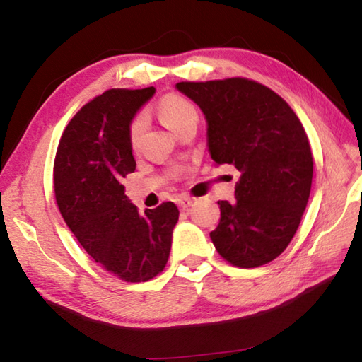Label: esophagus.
<instances>
[{"mask_svg": "<svg viewBox=\"0 0 362 362\" xmlns=\"http://www.w3.org/2000/svg\"><path fill=\"white\" fill-rule=\"evenodd\" d=\"M177 203H179V206L182 207V209H188V207L193 206V199L192 198H187V196H183V198H180L179 201H177Z\"/></svg>", "mask_w": 362, "mask_h": 362, "instance_id": "esophagus-1", "label": "esophagus"}]
</instances>
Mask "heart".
Returning a JSON list of instances; mask_svg holds the SVG:
<instances>
[{"label": "heart", "mask_w": 362, "mask_h": 362, "mask_svg": "<svg viewBox=\"0 0 362 362\" xmlns=\"http://www.w3.org/2000/svg\"><path fill=\"white\" fill-rule=\"evenodd\" d=\"M158 116L159 119L168 126L170 131L179 134L183 127L198 122L199 113L194 103L180 94H168L164 95L158 103ZM145 129V122L142 116H136L129 124V144L131 148H139L142 134Z\"/></svg>", "instance_id": "heart-1"}]
</instances>
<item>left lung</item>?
<instances>
[{
    "label": "left lung",
    "mask_w": 362,
    "mask_h": 362,
    "mask_svg": "<svg viewBox=\"0 0 362 362\" xmlns=\"http://www.w3.org/2000/svg\"><path fill=\"white\" fill-rule=\"evenodd\" d=\"M207 122V150L240 170L236 201H218L220 223L211 240L241 268L272 262L289 246L305 212L313 156L302 122L272 89L244 78L177 83Z\"/></svg>",
    "instance_id": "1"
}]
</instances>
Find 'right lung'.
Returning a JSON list of instances; mask_svg holds the SVG:
<instances>
[{"label":"right lung","mask_w":362,"mask_h":362,"mask_svg":"<svg viewBox=\"0 0 362 362\" xmlns=\"http://www.w3.org/2000/svg\"><path fill=\"white\" fill-rule=\"evenodd\" d=\"M155 88L110 89L86 103L66 126L54 163L60 214L107 272L144 283L166 267L179 220L174 203L139 212L122 179L136 170L129 124Z\"/></svg>","instance_id":"right-lung-1"}]
</instances>
